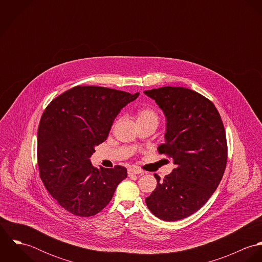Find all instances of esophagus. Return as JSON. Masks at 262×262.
<instances>
[{
	"mask_svg": "<svg viewBox=\"0 0 262 262\" xmlns=\"http://www.w3.org/2000/svg\"><path fill=\"white\" fill-rule=\"evenodd\" d=\"M143 173H144V171H143L142 169L138 168V167H130V168L128 169V174H129V177H130V176H134V174H143Z\"/></svg>",
	"mask_w": 262,
	"mask_h": 262,
	"instance_id": "34e87169",
	"label": "esophagus"
}]
</instances>
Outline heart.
Here are the masks:
<instances>
[{
  "mask_svg": "<svg viewBox=\"0 0 262 262\" xmlns=\"http://www.w3.org/2000/svg\"><path fill=\"white\" fill-rule=\"evenodd\" d=\"M158 121H159L158 114L154 109L149 108V107L142 108L137 113V123L138 122H152L157 125Z\"/></svg>",
  "mask_w": 262,
  "mask_h": 262,
  "instance_id": "heart-1",
  "label": "heart"
}]
</instances>
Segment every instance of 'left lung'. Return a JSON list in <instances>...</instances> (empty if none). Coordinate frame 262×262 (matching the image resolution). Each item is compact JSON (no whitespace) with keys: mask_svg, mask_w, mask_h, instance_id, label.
I'll list each match as a JSON object with an SVG mask.
<instances>
[{"mask_svg":"<svg viewBox=\"0 0 262 262\" xmlns=\"http://www.w3.org/2000/svg\"><path fill=\"white\" fill-rule=\"evenodd\" d=\"M166 117L165 143L158 152L173 159L177 167L157 180L145 199L151 213L164 221H178L195 213L211 198L224 174L228 147L224 125L215 105L183 86L144 92Z\"/></svg>","mask_w":262,"mask_h":262,"instance_id":"obj_1","label":"left lung"}]
</instances>
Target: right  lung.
I'll list each match as a JSON object with an SVG mask.
<instances>
[{
    "label": "right lung",
    "instance_id": "obj_1",
    "mask_svg": "<svg viewBox=\"0 0 262 262\" xmlns=\"http://www.w3.org/2000/svg\"><path fill=\"white\" fill-rule=\"evenodd\" d=\"M138 96L76 85L53 99L42 114L37 133L39 176L48 192L75 216L101 212L127 178L126 167L99 169L90 157L95 146L107 139L121 109Z\"/></svg>",
    "mask_w": 262,
    "mask_h": 262
}]
</instances>
